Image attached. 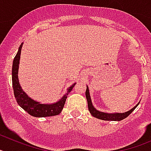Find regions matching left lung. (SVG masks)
Masks as SVG:
<instances>
[{
  "mask_svg": "<svg viewBox=\"0 0 151 151\" xmlns=\"http://www.w3.org/2000/svg\"><path fill=\"white\" fill-rule=\"evenodd\" d=\"M85 96H86V99L88 101V106L89 112L91 113L92 116L95 118L99 119H102V120H106V121H121L124 119H125L127 116H129L131 113H132L133 110L135 109L138 105L139 104L138 103V104L136 105L132 109V110H129L128 112H125V113H104V112H101L99 110H96L94 106H93L91 102V100L90 97V93H89V89L88 87L87 86V89H86V91H85Z\"/></svg>",
  "mask_w": 151,
  "mask_h": 151,
  "instance_id": "left-lung-1",
  "label": "left lung"
}]
</instances>
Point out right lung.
<instances>
[{
	"label": "right lung",
	"instance_id": "1",
	"mask_svg": "<svg viewBox=\"0 0 151 151\" xmlns=\"http://www.w3.org/2000/svg\"><path fill=\"white\" fill-rule=\"evenodd\" d=\"M22 44L23 43L21 44L19 47L18 52L13 60V67H12V83H13L14 96H15L17 104L25 111L35 117H47L58 115L62 111L66 98H67V95L69 92L73 90V87L76 83H74L72 86H70L68 88L66 94H64L60 101H57L54 104H41L40 102L32 99L30 97L27 95L26 92L22 91L18 79L19 64V60H20Z\"/></svg>",
	"mask_w": 151,
	"mask_h": 151
}]
</instances>
